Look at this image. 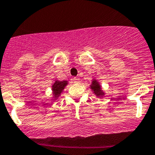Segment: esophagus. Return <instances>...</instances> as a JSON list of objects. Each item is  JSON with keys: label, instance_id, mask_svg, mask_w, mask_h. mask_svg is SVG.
<instances>
[{"label": "esophagus", "instance_id": "34e87169", "mask_svg": "<svg viewBox=\"0 0 155 155\" xmlns=\"http://www.w3.org/2000/svg\"><path fill=\"white\" fill-rule=\"evenodd\" d=\"M73 81H74V82L75 84H79V83H80V79L78 78H74Z\"/></svg>", "mask_w": 155, "mask_h": 155}]
</instances>
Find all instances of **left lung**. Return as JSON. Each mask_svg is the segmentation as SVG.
<instances>
[{"mask_svg":"<svg viewBox=\"0 0 155 155\" xmlns=\"http://www.w3.org/2000/svg\"><path fill=\"white\" fill-rule=\"evenodd\" d=\"M90 88L91 89L92 92L96 95L97 97H103L105 94V92L102 90L101 85L99 83L98 81L94 78L91 80V84H90Z\"/></svg>","mask_w":155,"mask_h":155,"instance_id":"1","label":"left lung"}]
</instances>
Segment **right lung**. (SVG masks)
I'll return each instance as SVG.
<instances>
[{
    "mask_svg": "<svg viewBox=\"0 0 155 155\" xmlns=\"http://www.w3.org/2000/svg\"><path fill=\"white\" fill-rule=\"evenodd\" d=\"M68 84V81H58L55 80L53 84L51 85L52 91V101H56L60 97L61 94L63 92L64 89Z\"/></svg>",
    "mask_w": 155,
    "mask_h": 155,
    "instance_id": "obj_1",
    "label": "right lung"
}]
</instances>
